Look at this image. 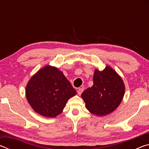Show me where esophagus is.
I'll return each mask as SVG.
<instances>
[{"mask_svg":"<svg viewBox=\"0 0 149 149\" xmlns=\"http://www.w3.org/2000/svg\"><path fill=\"white\" fill-rule=\"evenodd\" d=\"M83 91H84V88H79V89H77V94L79 95H81Z\"/></svg>","mask_w":149,"mask_h":149,"instance_id":"1","label":"esophagus"}]
</instances>
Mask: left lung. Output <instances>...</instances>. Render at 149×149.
<instances>
[{"mask_svg":"<svg viewBox=\"0 0 149 149\" xmlns=\"http://www.w3.org/2000/svg\"><path fill=\"white\" fill-rule=\"evenodd\" d=\"M125 90L122 77L110 65H107L102 71L95 69L93 86L84 91L81 97L91 114L104 116L119 107Z\"/></svg>","mask_w":149,"mask_h":149,"instance_id":"8db88e82","label":"left lung"}]
</instances>
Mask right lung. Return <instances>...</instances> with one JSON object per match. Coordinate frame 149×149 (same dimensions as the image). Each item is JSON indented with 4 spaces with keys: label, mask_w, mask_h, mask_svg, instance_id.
<instances>
[{
    "label": "right lung",
    "mask_w": 149,
    "mask_h": 149,
    "mask_svg": "<svg viewBox=\"0 0 149 149\" xmlns=\"http://www.w3.org/2000/svg\"><path fill=\"white\" fill-rule=\"evenodd\" d=\"M75 95L63 72L50 65L35 73L26 87V99L33 110L47 118L61 114L68 100Z\"/></svg>",
    "instance_id": "right-lung-1"
}]
</instances>
